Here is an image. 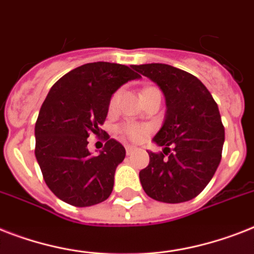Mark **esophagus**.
Listing matches in <instances>:
<instances>
[{
	"instance_id": "obj_1",
	"label": "esophagus",
	"mask_w": 254,
	"mask_h": 254,
	"mask_svg": "<svg viewBox=\"0 0 254 254\" xmlns=\"http://www.w3.org/2000/svg\"><path fill=\"white\" fill-rule=\"evenodd\" d=\"M134 150H135V147H133V146H127V155H131Z\"/></svg>"
}]
</instances>
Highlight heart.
Wrapping results in <instances>:
<instances>
[{
	"mask_svg": "<svg viewBox=\"0 0 254 254\" xmlns=\"http://www.w3.org/2000/svg\"><path fill=\"white\" fill-rule=\"evenodd\" d=\"M146 90H148V88H146ZM119 96H120V91H116L112 96H111V99H109V109H113L116 107ZM119 131H120L123 135H125V137H127L129 139H131V141H141V139H143V138L148 134L147 127L134 123L123 124V125L119 127Z\"/></svg>",
	"mask_w": 254,
	"mask_h": 254,
	"instance_id": "b5f03b06",
	"label": "heart"
}]
</instances>
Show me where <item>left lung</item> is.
Segmentation results:
<instances>
[{"label": "left lung", "instance_id": "8db88e82", "mask_svg": "<svg viewBox=\"0 0 254 254\" xmlns=\"http://www.w3.org/2000/svg\"><path fill=\"white\" fill-rule=\"evenodd\" d=\"M133 67L162 88L167 104L166 120L154 137L164 150L148 151L150 163L139 172L142 188L156 201H190L209 184L222 159L224 127L218 104L188 71L166 64Z\"/></svg>", "mask_w": 254, "mask_h": 254}]
</instances>
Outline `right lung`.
Listing matches in <instances>:
<instances>
[{
    "label": "right lung",
    "mask_w": 254,
    "mask_h": 254,
    "mask_svg": "<svg viewBox=\"0 0 254 254\" xmlns=\"http://www.w3.org/2000/svg\"><path fill=\"white\" fill-rule=\"evenodd\" d=\"M139 77L129 66L100 61L75 67L52 86L35 124V156L45 184L60 199L86 207L111 195L125 147L100 125L113 92ZM91 133L105 135L99 156L88 151Z\"/></svg>",
    "instance_id": "add662e5"
}]
</instances>
